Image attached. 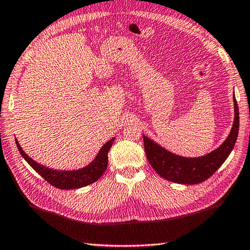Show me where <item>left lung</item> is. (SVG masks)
<instances>
[{
	"instance_id": "1",
	"label": "left lung",
	"mask_w": 250,
	"mask_h": 250,
	"mask_svg": "<svg viewBox=\"0 0 250 250\" xmlns=\"http://www.w3.org/2000/svg\"><path fill=\"white\" fill-rule=\"evenodd\" d=\"M235 118L230 133L216 150L198 158H185L167 151L143 134L147 161L160 176L179 184H198L216 172L230 154L239 129V111L234 95Z\"/></svg>"
}]
</instances>
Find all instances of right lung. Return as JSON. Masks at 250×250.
<instances>
[{"label": "right lung", "mask_w": 250, "mask_h": 250, "mask_svg": "<svg viewBox=\"0 0 250 250\" xmlns=\"http://www.w3.org/2000/svg\"><path fill=\"white\" fill-rule=\"evenodd\" d=\"M115 138H112L111 140H109L105 145L103 146L98 154L92 161L90 164H88L87 167L79 170L74 171H57L53 170V168L46 167L42 164L37 163L33 159L25 153L22 150V147L19 145L18 140L15 139L16 146L20 153L22 154L25 161L31 166L34 170H35L39 174L43 177L45 181H47L49 184L61 189H73V188H79L87 186L89 184L95 183L96 181L100 179V176L104 174V171L107 170L108 167V152L111 147Z\"/></svg>", "instance_id": "1"}]
</instances>
